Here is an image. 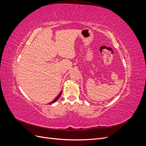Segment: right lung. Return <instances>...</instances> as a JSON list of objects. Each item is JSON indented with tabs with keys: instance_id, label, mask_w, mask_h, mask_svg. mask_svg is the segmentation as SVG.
Wrapping results in <instances>:
<instances>
[{
	"instance_id": "right-lung-1",
	"label": "right lung",
	"mask_w": 146,
	"mask_h": 146,
	"mask_svg": "<svg viewBox=\"0 0 146 146\" xmlns=\"http://www.w3.org/2000/svg\"><path fill=\"white\" fill-rule=\"evenodd\" d=\"M61 93H62V91H61V92H60V94H59V95H58V96H57V97H56V98H55V99H54V100H53V101L52 102H50L49 104H51V103H52V104H53V103H54V102H56V101L57 100H58V99L60 98V96H61Z\"/></svg>"
}]
</instances>
